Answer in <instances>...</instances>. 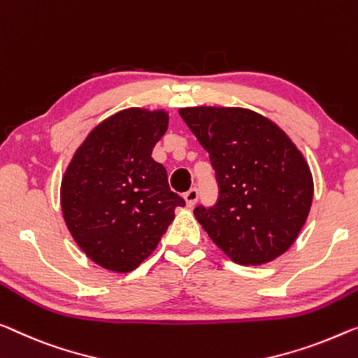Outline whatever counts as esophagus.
Wrapping results in <instances>:
<instances>
[{
    "label": "esophagus",
    "mask_w": 358,
    "mask_h": 358,
    "mask_svg": "<svg viewBox=\"0 0 358 358\" xmlns=\"http://www.w3.org/2000/svg\"><path fill=\"white\" fill-rule=\"evenodd\" d=\"M185 201H186V206L188 207H193L196 202H197V197H199V193H197L196 188H191L189 191H186V193L183 194Z\"/></svg>",
    "instance_id": "34e87169"
}]
</instances>
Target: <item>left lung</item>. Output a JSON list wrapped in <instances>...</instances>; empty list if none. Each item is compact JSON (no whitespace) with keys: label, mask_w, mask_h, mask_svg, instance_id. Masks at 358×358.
I'll use <instances>...</instances> for the list:
<instances>
[{"label":"left lung","mask_w":358,"mask_h":358,"mask_svg":"<svg viewBox=\"0 0 358 358\" xmlns=\"http://www.w3.org/2000/svg\"><path fill=\"white\" fill-rule=\"evenodd\" d=\"M181 119L209 152L217 204L196 207L209 238L239 265L268 264L289 249L310 212V167L286 131L244 108L194 106Z\"/></svg>","instance_id":"1"}]
</instances>
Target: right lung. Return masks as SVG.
<instances>
[{"label": "right lung", "mask_w": 358, "mask_h": 358, "mask_svg": "<svg viewBox=\"0 0 358 358\" xmlns=\"http://www.w3.org/2000/svg\"><path fill=\"white\" fill-rule=\"evenodd\" d=\"M167 127L165 109L115 112L88 133L62 175L67 230L90 260L114 273L148 259L185 206L151 157Z\"/></svg>", "instance_id": "obj_1"}]
</instances>
